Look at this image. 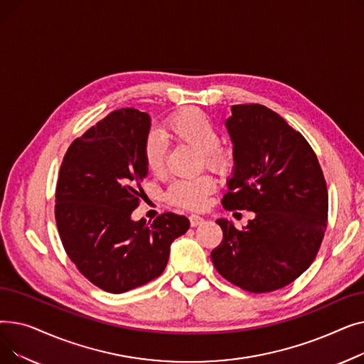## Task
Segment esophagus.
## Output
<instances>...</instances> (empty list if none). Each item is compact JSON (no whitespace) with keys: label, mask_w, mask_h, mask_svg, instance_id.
I'll return each instance as SVG.
<instances>
[{"label":"esophagus","mask_w":364,"mask_h":364,"mask_svg":"<svg viewBox=\"0 0 364 364\" xmlns=\"http://www.w3.org/2000/svg\"><path fill=\"white\" fill-rule=\"evenodd\" d=\"M188 220H190V225H192V227H196V225H199V224L203 223V218H202L200 215H196V214L190 215Z\"/></svg>","instance_id":"1"}]
</instances>
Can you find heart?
Returning a JSON list of instances; mask_svg holds the SVG:
<instances>
[{"label":"heart","mask_w":364,"mask_h":364,"mask_svg":"<svg viewBox=\"0 0 364 364\" xmlns=\"http://www.w3.org/2000/svg\"><path fill=\"white\" fill-rule=\"evenodd\" d=\"M168 136L178 143L199 151L208 168L221 169L227 165V153L220 149L221 136L217 125L205 112L196 107H186L172 114L168 124ZM143 159L149 172L159 176L165 169L166 140L158 131H151L143 147ZM215 181L209 176L192 180H176L168 187L166 199L178 206L198 209L205 205L206 196L213 193Z\"/></svg>","instance_id":"1"}]
</instances>
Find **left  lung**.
Masks as SVG:
<instances>
[{
	"instance_id": "1",
	"label": "left lung",
	"mask_w": 364,
	"mask_h": 364,
	"mask_svg": "<svg viewBox=\"0 0 364 364\" xmlns=\"http://www.w3.org/2000/svg\"><path fill=\"white\" fill-rule=\"evenodd\" d=\"M225 127L235 169L221 203L255 213L243 230L217 220V272L239 288L265 294L292 283L314 261L328 224V188L309 141L262 105L232 106Z\"/></svg>"
}]
</instances>
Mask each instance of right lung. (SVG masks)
Wrapping results in <instances>:
<instances>
[{"label": "right lung", "instance_id": "right-lung-1", "mask_svg": "<svg viewBox=\"0 0 364 364\" xmlns=\"http://www.w3.org/2000/svg\"><path fill=\"white\" fill-rule=\"evenodd\" d=\"M150 117L125 107L72 141L55 187V223L72 262L92 284L122 294L165 270L171 243L188 230L184 215L132 221L147 176Z\"/></svg>", "mask_w": 364, "mask_h": 364}]
</instances>
